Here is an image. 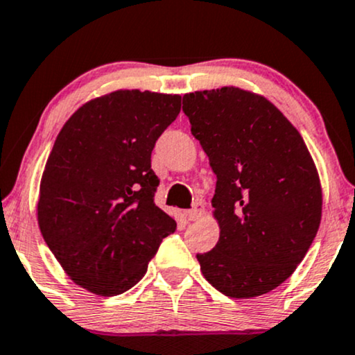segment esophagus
<instances>
[{
  "label": "esophagus",
  "instance_id": "1",
  "mask_svg": "<svg viewBox=\"0 0 355 355\" xmlns=\"http://www.w3.org/2000/svg\"><path fill=\"white\" fill-rule=\"evenodd\" d=\"M203 211H205V207L202 203H196L193 208H191V210H189L187 211V218H189L190 221H193V220H198L200 216L203 215Z\"/></svg>",
  "mask_w": 355,
  "mask_h": 355
}]
</instances>
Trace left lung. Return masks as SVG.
<instances>
[{
  "instance_id": "obj_1",
  "label": "left lung",
  "mask_w": 355,
  "mask_h": 355,
  "mask_svg": "<svg viewBox=\"0 0 355 355\" xmlns=\"http://www.w3.org/2000/svg\"><path fill=\"white\" fill-rule=\"evenodd\" d=\"M183 112L216 175L220 240L196 254L230 297L272 291L302 261L321 223L322 191L296 127L270 101L238 87L183 96Z\"/></svg>"
}]
</instances>
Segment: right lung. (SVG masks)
I'll return each mask as SVG.
<instances>
[{
  "label": "right lung",
  "instance_id": "add662e5",
  "mask_svg": "<svg viewBox=\"0 0 355 355\" xmlns=\"http://www.w3.org/2000/svg\"><path fill=\"white\" fill-rule=\"evenodd\" d=\"M180 96L115 91L79 107L55 139L41 178L37 223L76 284L99 296L129 291L177 230L153 202L157 139Z\"/></svg>",
  "mask_w": 355,
  "mask_h": 355
}]
</instances>
